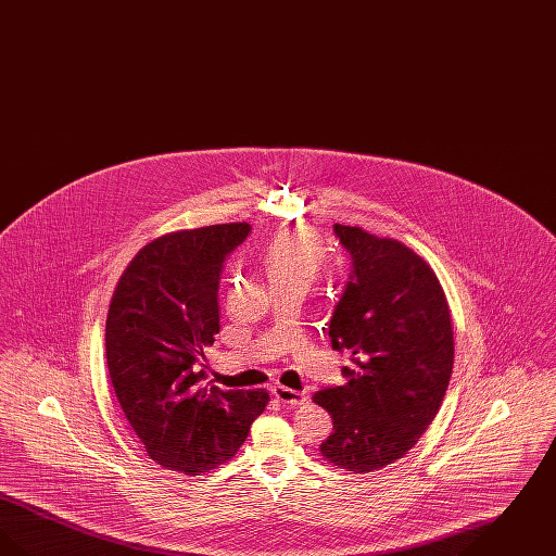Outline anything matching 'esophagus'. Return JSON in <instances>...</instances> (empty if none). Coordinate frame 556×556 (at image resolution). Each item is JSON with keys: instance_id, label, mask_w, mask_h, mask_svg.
I'll list each match as a JSON object with an SVG mask.
<instances>
[{"instance_id": "1", "label": "esophagus", "mask_w": 556, "mask_h": 556, "mask_svg": "<svg viewBox=\"0 0 556 556\" xmlns=\"http://www.w3.org/2000/svg\"><path fill=\"white\" fill-rule=\"evenodd\" d=\"M273 394L281 402V404H290V406H300L306 402V394L304 392H295L286 386H275Z\"/></svg>"}]
</instances>
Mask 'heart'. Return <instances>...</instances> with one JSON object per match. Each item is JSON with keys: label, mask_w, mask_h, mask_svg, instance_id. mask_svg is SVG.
Returning <instances> with one entry per match:
<instances>
[{"label": "heart", "mask_w": 556, "mask_h": 556, "mask_svg": "<svg viewBox=\"0 0 556 556\" xmlns=\"http://www.w3.org/2000/svg\"><path fill=\"white\" fill-rule=\"evenodd\" d=\"M327 250L317 233L302 229L279 233L266 243L261 261L270 283L275 281H302L311 286L325 263Z\"/></svg>", "instance_id": "obj_1"}]
</instances>
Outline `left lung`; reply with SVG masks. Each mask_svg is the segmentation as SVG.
Segmentation results:
<instances>
[{
	"label": "left lung",
	"mask_w": 556,
	"mask_h": 556,
	"mask_svg": "<svg viewBox=\"0 0 556 556\" xmlns=\"http://www.w3.org/2000/svg\"><path fill=\"white\" fill-rule=\"evenodd\" d=\"M352 258L329 323L333 350H348L345 386L313 402L333 421L320 454L340 469L370 473L413 448L448 390L454 338L448 300L433 268L396 239L336 225Z\"/></svg>",
	"instance_id": "obj_1"
}]
</instances>
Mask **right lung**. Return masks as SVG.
I'll return each mask as SVG.
<instances>
[{
  "label": "right lung",
  "mask_w": 556,
  "mask_h": 556,
  "mask_svg": "<svg viewBox=\"0 0 556 556\" xmlns=\"http://www.w3.org/2000/svg\"><path fill=\"white\" fill-rule=\"evenodd\" d=\"M248 223L150 241L118 279L106 318L114 394L160 467L200 476L229 460L268 404L266 390L206 383L204 350L218 333V279Z\"/></svg>",
  "instance_id": "obj_1"
}]
</instances>
